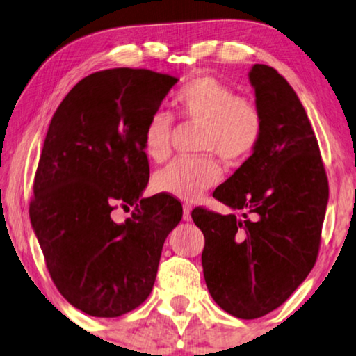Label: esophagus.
I'll use <instances>...</instances> for the list:
<instances>
[{
	"label": "esophagus",
	"instance_id": "obj_1",
	"mask_svg": "<svg viewBox=\"0 0 356 356\" xmlns=\"http://www.w3.org/2000/svg\"><path fill=\"white\" fill-rule=\"evenodd\" d=\"M183 220L184 222L191 220V206H189V204H184L183 206Z\"/></svg>",
	"mask_w": 356,
	"mask_h": 356
}]
</instances>
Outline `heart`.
Returning <instances> with one entry per match:
<instances>
[{
	"label": "heart",
	"mask_w": 356,
	"mask_h": 356,
	"mask_svg": "<svg viewBox=\"0 0 356 356\" xmlns=\"http://www.w3.org/2000/svg\"><path fill=\"white\" fill-rule=\"evenodd\" d=\"M178 116L201 124L199 150L211 152L228 163H241L259 147L264 134V118L259 105L251 97L235 95L230 86L217 77L199 76L186 82L173 100ZM172 116L154 111L144 128V154L152 162L168 159ZM222 179V168L211 155L178 159L159 170L154 188L160 193L196 201Z\"/></svg>",
	"instance_id": "b5f03b06"
}]
</instances>
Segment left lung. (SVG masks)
Wrapping results in <instances>:
<instances>
[{"instance_id": "8db88e82", "label": "left lung", "mask_w": 356, "mask_h": 356, "mask_svg": "<svg viewBox=\"0 0 356 356\" xmlns=\"http://www.w3.org/2000/svg\"><path fill=\"white\" fill-rule=\"evenodd\" d=\"M264 118L259 147L213 197L235 211L196 207L204 233L202 269L209 293L228 314L261 318L298 289L318 257L329 183L308 115L274 67L250 71Z\"/></svg>"}]
</instances>
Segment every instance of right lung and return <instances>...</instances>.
Segmentation results:
<instances>
[{
    "instance_id": "1",
    "label": "right lung",
    "mask_w": 356,
    "mask_h": 356,
    "mask_svg": "<svg viewBox=\"0 0 356 356\" xmlns=\"http://www.w3.org/2000/svg\"><path fill=\"white\" fill-rule=\"evenodd\" d=\"M178 79L115 67L72 87L53 115L33 179L32 228L60 293L86 314L118 318L152 291L183 207L149 183L143 134ZM134 205L116 224L111 212Z\"/></svg>"
}]
</instances>
